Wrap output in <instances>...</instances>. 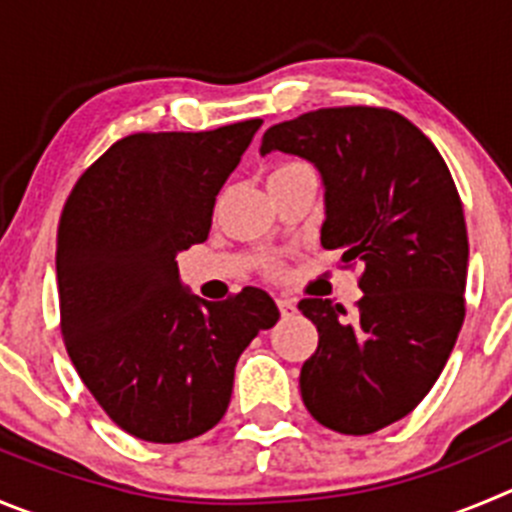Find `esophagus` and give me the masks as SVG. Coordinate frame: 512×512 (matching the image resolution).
Returning <instances> with one entry per match:
<instances>
[{
	"label": "esophagus",
	"instance_id": "1",
	"mask_svg": "<svg viewBox=\"0 0 512 512\" xmlns=\"http://www.w3.org/2000/svg\"><path fill=\"white\" fill-rule=\"evenodd\" d=\"M278 308H280V313H283V315H293L295 313V300H290V298H285V295H280V298H278Z\"/></svg>",
	"mask_w": 512,
	"mask_h": 512
}]
</instances>
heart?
Masks as SVG:
<instances>
[{
	"mask_svg": "<svg viewBox=\"0 0 512 512\" xmlns=\"http://www.w3.org/2000/svg\"><path fill=\"white\" fill-rule=\"evenodd\" d=\"M295 166H303V164H283V166H278L275 171H288V169H295ZM275 171H272V174H275Z\"/></svg>",
	"mask_w": 512,
	"mask_h": 512,
	"instance_id": "obj_1",
	"label": "heart"
}]
</instances>
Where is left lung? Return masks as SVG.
<instances>
[{"mask_svg":"<svg viewBox=\"0 0 512 512\" xmlns=\"http://www.w3.org/2000/svg\"><path fill=\"white\" fill-rule=\"evenodd\" d=\"M283 151L321 171V245L361 265L364 298H303L318 348L300 371L313 419L371 434L407 417L442 374L465 321L467 227L434 143L386 108H321L267 128L260 154Z\"/></svg>","mask_w":512,"mask_h":512,"instance_id":"obj_1","label":"left lung"}]
</instances>
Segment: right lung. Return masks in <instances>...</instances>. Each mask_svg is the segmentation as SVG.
Returning <instances> with one entry per match:
<instances>
[{"mask_svg": "<svg viewBox=\"0 0 512 512\" xmlns=\"http://www.w3.org/2000/svg\"><path fill=\"white\" fill-rule=\"evenodd\" d=\"M260 118L199 133H133L70 191L57 229L65 348L103 412L146 442L209 432L234 366L278 323L260 288L209 303L181 285L176 255L207 240L214 202Z\"/></svg>", "mask_w": 512, "mask_h": 512, "instance_id": "right-lung-1", "label": "right lung"}]
</instances>
